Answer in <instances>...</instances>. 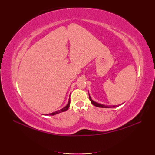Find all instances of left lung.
<instances>
[{"label":"left lung","mask_w":155,"mask_h":155,"mask_svg":"<svg viewBox=\"0 0 155 155\" xmlns=\"http://www.w3.org/2000/svg\"><path fill=\"white\" fill-rule=\"evenodd\" d=\"M89 99H90V100H91V103H92V105H94V106H96V107H101V108H111V107H118L119 106V105H118L107 106V105H103V104H98V103H97V102H96V101H93V100H92V98H91V97L90 94H89Z\"/></svg>","instance_id":"1"}]
</instances>
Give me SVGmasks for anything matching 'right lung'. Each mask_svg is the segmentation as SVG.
<instances>
[{"label": "right lung", "mask_w": 155, "mask_h": 155, "mask_svg": "<svg viewBox=\"0 0 155 155\" xmlns=\"http://www.w3.org/2000/svg\"><path fill=\"white\" fill-rule=\"evenodd\" d=\"M70 98H69V100H68V102L67 105L66 106H65V107H64L63 108V109H61L59 110L54 112H52V113H50V114H46V115L54 116V115H55V114H58V113H60V112H64V111L67 110L69 108V107H70Z\"/></svg>", "instance_id": "1"}]
</instances>
